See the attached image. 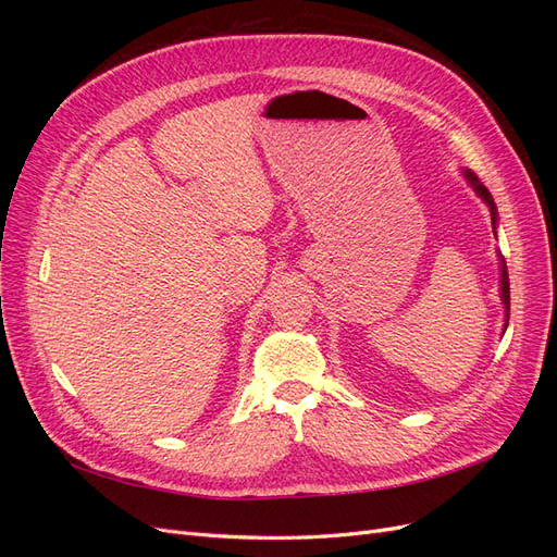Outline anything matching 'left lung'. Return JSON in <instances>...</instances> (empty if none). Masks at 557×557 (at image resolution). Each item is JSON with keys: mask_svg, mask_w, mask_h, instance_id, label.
Segmentation results:
<instances>
[{"mask_svg": "<svg viewBox=\"0 0 557 557\" xmlns=\"http://www.w3.org/2000/svg\"><path fill=\"white\" fill-rule=\"evenodd\" d=\"M467 181L474 185V190L479 193V197L485 201L487 207H491V221H493V232H495V225H497V209H495V201H493V195L487 193L485 185L476 178L474 172H465ZM502 301H504V309H507V323H504V330H507L509 325V307H511V295H509V272H507V262L502 260Z\"/></svg>", "mask_w": 557, "mask_h": 557, "instance_id": "1", "label": "left lung"}]
</instances>
